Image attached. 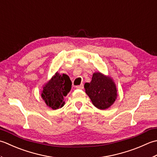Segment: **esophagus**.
I'll return each instance as SVG.
<instances>
[{
  "instance_id": "obj_1",
  "label": "esophagus",
  "mask_w": 157,
  "mask_h": 157,
  "mask_svg": "<svg viewBox=\"0 0 157 157\" xmlns=\"http://www.w3.org/2000/svg\"><path fill=\"white\" fill-rule=\"evenodd\" d=\"M76 87L77 89H82L83 87H84V85H83V84H81V85H80L78 86H76Z\"/></svg>"
}]
</instances>
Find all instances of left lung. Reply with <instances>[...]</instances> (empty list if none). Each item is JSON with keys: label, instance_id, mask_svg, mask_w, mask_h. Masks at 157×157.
I'll list each match as a JSON object with an SVG mask.
<instances>
[{"label": "left lung", "instance_id": "8db88e82", "mask_svg": "<svg viewBox=\"0 0 157 157\" xmlns=\"http://www.w3.org/2000/svg\"><path fill=\"white\" fill-rule=\"evenodd\" d=\"M84 87L93 104L98 109L109 108L117 98V89L113 80L100 72L94 73L91 82H86Z\"/></svg>", "mask_w": 157, "mask_h": 157}]
</instances>
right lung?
I'll return each instance as SVG.
<instances>
[{
    "label": "right lung",
    "mask_w": 157,
    "mask_h": 157,
    "mask_svg": "<svg viewBox=\"0 0 157 157\" xmlns=\"http://www.w3.org/2000/svg\"><path fill=\"white\" fill-rule=\"evenodd\" d=\"M71 88L72 82L69 76L57 72L43 87L41 96L48 106L57 110L64 104L63 98L68 95Z\"/></svg>",
    "instance_id": "add662e5"
}]
</instances>
